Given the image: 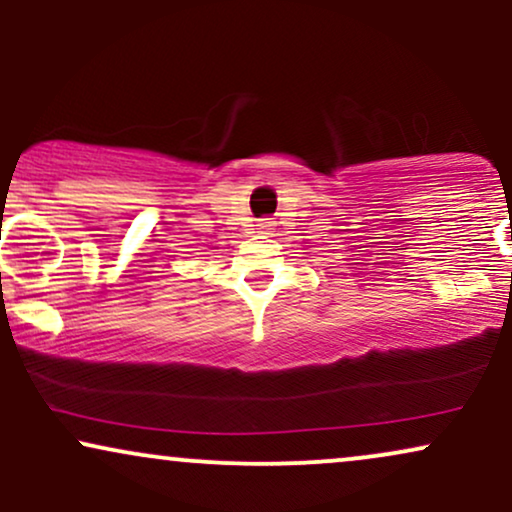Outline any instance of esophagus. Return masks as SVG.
<instances>
[{"instance_id":"34e87169","label":"esophagus","mask_w":512,"mask_h":512,"mask_svg":"<svg viewBox=\"0 0 512 512\" xmlns=\"http://www.w3.org/2000/svg\"><path fill=\"white\" fill-rule=\"evenodd\" d=\"M257 233H264V236H272V233H274V221L272 219H260V221H257Z\"/></svg>"}]
</instances>
